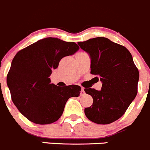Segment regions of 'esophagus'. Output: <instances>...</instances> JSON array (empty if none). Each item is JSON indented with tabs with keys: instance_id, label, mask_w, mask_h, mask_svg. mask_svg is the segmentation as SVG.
I'll list each match as a JSON object with an SVG mask.
<instances>
[{
	"instance_id": "esophagus-1",
	"label": "esophagus",
	"mask_w": 150,
	"mask_h": 150,
	"mask_svg": "<svg viewBox=\"0 0 150 150\" xmlns=\"http://www.w3.org/2000/svg\"><path fill=\"white\" fill-rule=\"evenodd\" d=\"M84 95H85L84 88H81V96H84Z\"/></svg>"
}]
</instances>
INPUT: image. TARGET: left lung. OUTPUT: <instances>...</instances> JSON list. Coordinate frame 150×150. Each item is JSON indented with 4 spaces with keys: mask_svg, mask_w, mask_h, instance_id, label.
<instances>
[{
    "mask_svg": "<svg viewBox=\"0 0 150 150\" xmlns=\"http://www.w3.org/2000/svg\"><path fill=\"white\" fill-rule=\"evenodd\" d=\"M78 44L90 57L91 74L102 83L100 90L84 89L93 98L92 106L85 108V115L96 124H111L125 113L138 92L139 72L132 54L107 38H91Z\"/></svg>",
    "mask_w": 150,
    "mask_h": 150,
    "instance_id": "left-lung-1",
    "label": "left lung"
}]
</instances>
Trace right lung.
<instances>
[{"instance_id": "right-lung-1", "label": "right lung", "mask_w": 150, "mask_h": 150, "mask_svg": "<svg viewBox=\"0 0 150 150\" xmlns=\"http://www.w3.org/2000/svg\"><path fill=\"white\" fill-rule=\"evenodd\" d=\"M79 50L74 42L56 38L38 40L18 52L6 78L12 100L23 116L37 124L55 122L71 97H78L81 86L51 83L50 75L65 56Z\"/></svg>"}]
</instances>
